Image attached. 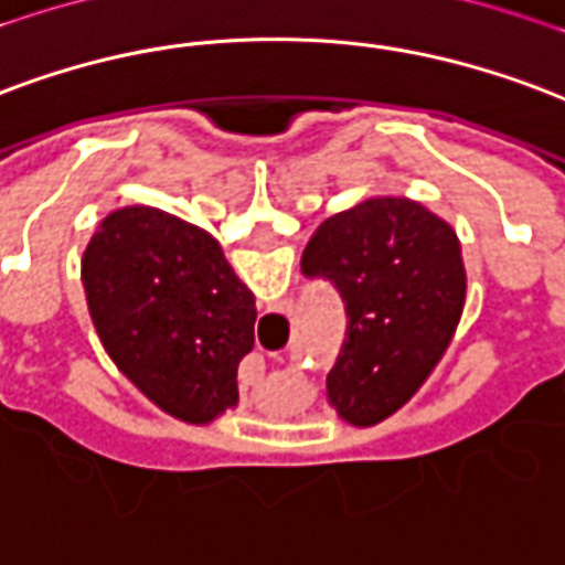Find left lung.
<instances>
[{
  "instance_id": "left-lung-1",
  "label": "left lung",
  "mask_w": 565,
  "mask_h": 565,
  "mask_svg": "<svg viewBox=\"0 0 565 565\" xmlns=\"http://www.w3.org/2000/svg\"><path fill=\"white\" fill-rule=\"evenodd\" d=\"M302 275L341 296L347 329L329 401L353 425H377L431 374L463 308L455 230L404 198L338 212L305 245Z\"/></svg>"
}]
</instances>
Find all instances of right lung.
I'll list each match as a JSON object with an SVG mask.
<instances>
[{
	"mask_svg": "<svg viewBox=\"0 0 565 565\" xmlns=\"http://www.w3.org/2000/svg\"><path fill=\"white\" fill-rule=\"evenodd\" d=\"M83 284L107 353L161 411L209 422L239 401L257 308L206 230L119 209L83 254Z\"/></svg>",
	"mask_w": 565,
	"mask_h": 565,
	"instance_id": "obj_1",
	"label": "right lung"
}]
</instances>
